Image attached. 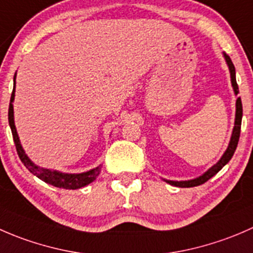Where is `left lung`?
I'll return each instance as SVG.
<instances>
[{"label":"left lung","instance_id":"obj_1","mask_svg":"<svg viewBox=\"0 0 253 253\" xmlns=\"http://www.w3.org/2000/svg\"><path fill=\"white\" fill-rule=\"evenodd\" d=\"M225 56L226 63L229 66V70H230V76H231V84H233V88L235 94L237 95L239 93V86H237L236 83V77H235V67H234L233 62H231L230 57H229L226 53H224ZM241 120H242V104H241V99L239 98L236 99V117H235V126H234V131L233 134H231V139L230 143H229V147L226 149V152L224 153V155L221 157V159L216 163L214 167H211L206 174H203L200 177L195 178V180H190V181H168L170 185L177 186V187H195V186H200L202 183L207 182L211 177H213L219 170H221V168L224 167L225 164H228L229 160L233 158L234 153H235L237 143H239V138H240V129H241Z\"/></svg>","mask_w":253,"mask_h":253}]
</instances>
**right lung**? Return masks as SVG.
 Segmentation results:
<instances>
[{
	"mask_svg": "<svg viewBox=\"0 0 253 253\" xmlns=\"http://www.w3.org/2000/svg\"><path fill=\"white\" fill-rule=\"evenodd\" d=\"M14 89H16V75H14V88L12 91L11 95V103H9L8 108V122L9 126L12 129V136H13L14 144H16V149L18 153V157L22 160V163L24 164V167L32 172L33 175H35L37 177H39L40 180L45 181L46 183L55 186V187L60 188H66V190H77V188L84 187L88 183L93 182L96 178V176L100 172L101 167L95 168V169L90 170V171L83 172V174H62V172L58 171H52V170L48 169H42V168L37 167L29 158L27 157V154L23 150L22 145H20L19 138H18V134L16 131V126H14V120H13V100H14Z\"/></svg>",
	"mask_w": 253,
	"mask_h": 253,
	"instance_id": "1",
	"label": "right lung"
}]
</instances>
